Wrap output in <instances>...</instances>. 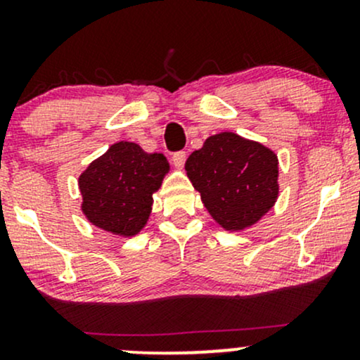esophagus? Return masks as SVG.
I'll return each instance as SVG.
<instances>
[{
  "label": "esophagus",
  "mask_w": 360,
  "mask_h": 360,
  "mask_svg": "<svg viewBox=\"0 0 360 360\" xmlns=\"http://www.w3.org/2000/svg\"><path fill=\"white\" fill-rule=\"evenodd\" d=\"M186 162V152H176L172 155V164H174L176 169H183Z\"/></svg>",
  "instance_id": "34e87169"
}]
</instances>
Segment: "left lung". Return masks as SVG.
<instances>
[{
	"instance_id": "left-lung-1",
	"label": "left lung",
	"mask_w": 360,
	"mask_h": 360,
	"mask_svg": "<svg viewBox=\"0 0 360 360\" xmlns=\"http://www.w3.org/2000/svg\"><path fill=\"white\" fill-rule=\"evenodd\" d=\"M184 169L205 208L226 232L255 225L279 196L278 155L233 131L206 139Z\"/></svg>"
}]
</instances>
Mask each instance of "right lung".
<instances>
[{"label":"right lung","instance_id":"add662e5","mask_svg":"<svg viewBox=\"0 0 360 360\" xmlns=\"http://www.w3.org/2000/svg\"><path fill=\"white\" fill-rule=\"evenodd\" d=\"M162 154H148L139 143H113L81 172V212L91 225L120 237H135L147 225L169 172Z\"/></svg>","mask_w":360,"mask_h":360}]
</instances>
